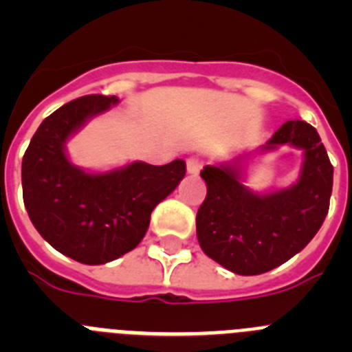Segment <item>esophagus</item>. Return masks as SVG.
Here are the masks:
<instances>
[{
	"label": "esophagus",
	"mask_w": 352,
	"mask_h": 352,
	"mask_svg": "<svg viewBox=\"0 0 352 352\" xmlns=\"http://www.w3.org/2000/svg\"><path fill=\"white\" fill-rule=\"evenodd\" d=\"M201 166H203V160L199 157H190L186 160V170H188V174H197L201 170Z\"/></svg>",
	"instance_id": "obj_1"
}]
</instances>
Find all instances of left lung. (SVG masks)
Masks as SVG:
<instances>
[{"mask_svg":"<svg viewBox=\"0 0 352 352\" xmlns=\"http://www.w3.org/2000/svg\"><path fill=\"white\" fill-rule=\"evenodd\" d=\"M301 148L300 179L272 194H254L241 185L238 166H206L208 185L197 211V239L208 257L238 275H261L284 264L309 245L324 222L333 188V166L317 130L287 121L263 149Z\"/></svg>","mask_w":352,"mask_h":352,"instance_id":"left-lung-1","label":"left lung"}]
</instances>
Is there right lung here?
Returning <instances> with one entry per match:
<instances>
[{"instance_id": "1", "label": "right lung", "mask_w": 352, "mask_h": 352, "mask_svg": "<svg viewBox=\"0 0 352 352\" xmlns=\"http://www.w3.org/2000/svg\"><path fill=\"white\" fill-rule=\"evenodd\" d=\"M116 96L86 95L47 116L23 157V197L31 222L49 245L82 264H104L133 250L151 211L178 186L185 160L166 166L133 162L104 174L72 166L65 142Z\"/></svg>"}]
</instances>
